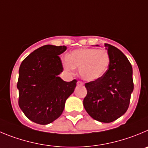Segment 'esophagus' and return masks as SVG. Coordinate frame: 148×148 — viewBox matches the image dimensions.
<instances>
[{"instance_id": "34e87169", "label": "esophagus", "mask_w": 148, "mask_h": 148, "mask_svg": "<svg viewBox=\"0 0 148 148\" xmlns=\"http://www.w3.org/2000/svg\"><path fill=\"white\" fill-rule=\"evenodd\" d=\"M77 85H83V82H82L81 81H78V82H77Z\"/></svg>"}]
</instances>
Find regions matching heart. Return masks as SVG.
Masks as SVG:
<instances>
[{
  "label": "heart",
  "mask_w": 148,
  "mask_h": 148,
  "mask_svg": "<svg viewBox=\"0 0 148 148\" xmlns=\"http://www.w3.org/2000/svg\"><path fill=\"white\" fill-rule=\"evenodd\" d=\"M110 56L103 49L82 48L70 52L63 61L67 71L79 68V74L84 80L93 82L100 79L108 69Z\"/></svg>",
  "instance_id": "1"
}]
</instances>
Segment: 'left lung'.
I'll return each instance as SVG.
<instances>
[{
  "label": "left lung",
  "mask_w": 148,
  "mask_h": 148,
  "mask_svg": "<svg viewBox=\"0 0 148 148\" xmlns=\"http://www.w3.org/2000/svg\"><path fill=\"white\" fill-rule=\"evenodd\" d=\"M104 45L110 56V66L100 79L85 83L88 93L83 105L94 120L111 123L128 110L134 90L133 70L129 60L120 49L109 44Z\"/></svg>",
  "instance_id": "obj_1"
}]
</instances>
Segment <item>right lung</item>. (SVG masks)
Listing matches in <instances>:
<instances>
[{
  "label": "right lung",
  "instance_id": "add662e5",
  "mask_svg": "<svg viewBox=\"0 0 148 148\" xmlns=\"http://www.w3.org/2000/svg\"><path fill=\"white\" fill-rule=\"evenodd\" d=\"M66 46L45 45L31 52L22 62L19 69L17 89L19 106L33 122L47 125L60 117L65 103L77 85L76 79L63 81V71L58 55Z\"/></svg>",
  "mask_w": 148,
  "mask_h": 148
}]
</instances>
